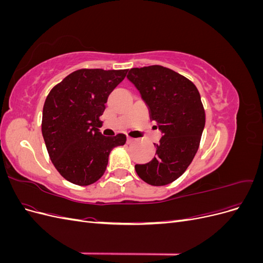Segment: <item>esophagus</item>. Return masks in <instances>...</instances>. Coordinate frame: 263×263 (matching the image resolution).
Segmentation results:
<instances>
[{"mask_svg": "<svg viewBox=\"0 0 263 263\" xmlns=\"http://www.w3.org/2000/svg\"><path fill=\"white\" fill-rule=\"evenodd\" d=\"M134 141H135V138L127 137V142H128V144H132V142H134Z\"/></svg>", "mask_w": 263, "mask_h": 263, "instance_id": "1", "label": "esophagus"}]
</instances>
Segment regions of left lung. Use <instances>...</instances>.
<instances>
[{
    "label": "left lung",
    "mask_w": 263,
    "mask_h": 263,
    "mask_svg": "<svg viewBox=\"0 0 263 263\" xmlns=\"http://www.w3.org/2000/svg\"><path fill=\"white\" fill-rule=\"evenodd\" d=\"M127 79L139 91L158 124L162 137L156 157L135 170L150 185L169 184L181 177L192 162L205 126L200 93L189 79L161 66L133 68Z\"/></svg>",
    "instance_id": "obj_1"
}]
</instances>
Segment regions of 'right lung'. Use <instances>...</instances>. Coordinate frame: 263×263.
<instances>
[{
	"label": "right lung",
	"mask_w": 263,
	"mask_h": 263,
	"mask_svg": "<svg viewBox=\"0 0 263 263\" xmlns=\"http://www.w3.org/2000/svg\"><path fill=\"white\" fill-rule=\"evenodd\" d=\"M127 70L80 69L52 87L44 109L42 133L51 162L77 185H90L104 174L110 151L126 142L124 134L103 136L98 127L108 95Z\"/></svg>",
	"instance_id": "obj_1"
}]
</instances>
